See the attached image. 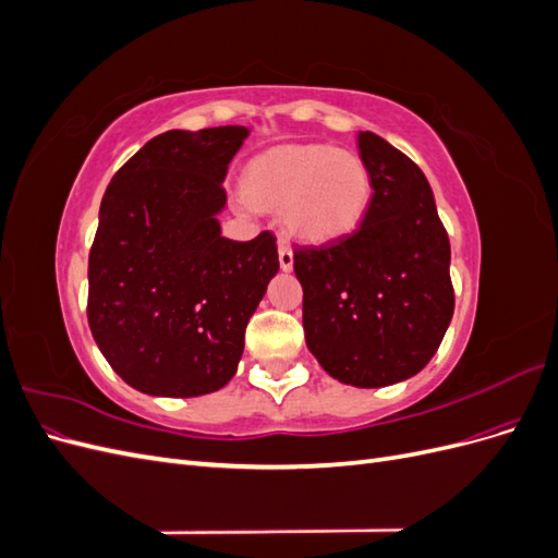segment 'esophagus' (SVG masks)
Here are the masks:
<instances>
[{"mask_svg":"<svg viewBox=\"0 0 558 558\" xmlns=\"http://www.w3.org/2000/svg\"><path fill=\"white\" fill-rule=\"evenodd\" d=\"M279 265L283 272H289V269L293 267V251L283 240H279Z\"/></svg>","mask_w":558,"mask_h":558,"instance_id":"34e87169","label":"esophagus"}]
</instances>
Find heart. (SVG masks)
<instances>
[{
    "mask_svg": "<svg viewBox=\"0 0 558 558\" xmlns=\"http://www.w3.org/2000/svg\"><path fill=\"white\" fill-rule=\"evenodd\" d=\"M244 207L281 209L283 226L307 242L342 238L356 228L369 205L365 162L324 144L267 150L248 165Z\"/></svg>",
    "mask_w": 558,
    "mask_h": 558,
    "instance_id": "1",
    "label": "heart"
}]
</instances>
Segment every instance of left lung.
<instances>
[{"label":"left lung","mask_w":558,"mask_h":558,"mask_svg":"<svg viewBox=\"0 0 558 558\" xmlns=\"http://www.w3.org/2000/svg\"><path fill=\"white\" fill-rule=\"evenodd\" d=\"M373 199L359 228L295 246L302 326L335 379L361 388L410 379L435 356L453 316L451 248L430 183L373 132H359Z\"/></svg>","instance_id":"8db88e82"}]
</instances>
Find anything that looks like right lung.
<instances>
[{"label":"right lung","instance_id":"right-lung-1","mask_svg":"<svg viewBox=\"0 0 558 558\" xmlns=\"http://www.w3.org/2000/svg\"><path fill=\"white\" fill-rule=\"evenodd\" d=\"M244 125L170 130L116 172L88 256V324L113 373L193 398L238 373L244 330L277 275V238H221L223 179Z\"/></svg>","mask_w":558,"mask_h":558}]
</instances>
